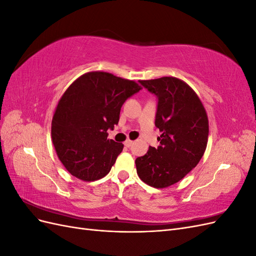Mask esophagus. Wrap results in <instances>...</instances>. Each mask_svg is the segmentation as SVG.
Here are the masks:
<instances>
[{"label":"esophagus","instance_id":"obj_1","mask_svg":"<svg viewBox=\"0 0 256 256\" xmlns=\"http://www.w3.org/2000/svg\"><path fill=\"white\" fill-rule=\"evenodd\" d=\"M132 143H134L132 141L129 140V138H127V140L125 141V143H124V144H125V146H126V147H130L131 145H132Z\"/></svg>","mask_w":256,"mask_h":256}]
</instances>
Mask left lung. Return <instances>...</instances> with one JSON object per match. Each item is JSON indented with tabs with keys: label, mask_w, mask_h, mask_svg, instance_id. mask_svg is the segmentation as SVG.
<instances>
[{
	"label": "left lung",
	"mask_w": 256,
	"mask_h": 256,
	"mask_svg": "<svg viewBox=\"0 0 256 256\" xmlns=\"http://www.w3.org/2000/svg\"><path fill=\"white\" fill-rule=\"evenodd\" d=\"M158 98L154 125L160 145L136 159L141 180L154 188L170 187L196 168L208 141V118L196 92L174 76L140 80Z\"/></svg>",
	"instance_id": "left-lung-1"
}]
</instances>
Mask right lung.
I'll return each mask as SVG.
<instances>
[{
    "mask_svg": "<svg viewBox=\"0 0 256 256\" xmlns=\"http://www.w3.org/2000/svg\"><path fill=\"white\" fill-rule=\"evenodd\" d=\"M142 88L109 72L79 76L60 99L52 118L51 136L58 157L67 171L94 182L111 171L124 148L108 138V129L120 120V108Z\"/></svg>",
    "mask_w": 256,
    "mask_h": 256,
    "instance_id": "right-lung-1",
    "label": "right lung"
}]
</instances>
